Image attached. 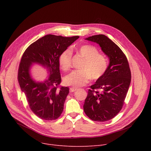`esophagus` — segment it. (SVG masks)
<instances>
[{
    "label": "esophagus",
    "instance_id": "esophagus-1",
    "mask_svg": "<svg viewBox=\"0 0 151 151\" xmlns=\"http://www.w3.org/2000/svg\"><path fill=\"white\" fill-rule=\"evenodd\" d=\"M78 89V88H70V92H75V91H76V90Z\"/></svg>",
    "mask_w": 151,
    "mask_h": 151
}]
</instances>
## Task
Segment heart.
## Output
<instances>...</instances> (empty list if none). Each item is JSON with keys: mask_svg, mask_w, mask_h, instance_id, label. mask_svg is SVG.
<instances>
[{"mask_svg": "<svg viewBox=\"0 0 151 151\" xmlns=\"http://www.w3.org/2000/svg\"><path fill=\"white\" fill-rule=\"evenodd\" d=\"M78 52L85 59L81 67L82 70H75L64 78L67 85L73 87L83 86L88 83L91 78L97 80L104 75L108 69V63L106 58L99 54L96 47L91 45H83L76 47ZM72 52L67 48L60 54L59 63L60 68L64 71L71 67Z\"/></svg>", "mask_w": 151, "mask_h": 151, "instance_id": "obj_1", "label": "heart"}]
</instances>
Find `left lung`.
Wrapping results in <instances>:
<instances>
[{
  "mask_svg": "<svg viewBox=\"0 0 151 151\" xmlns=\"http://www.w3.org/2000/svg\"><path fill=\"white\" fill-rule=\"evenodd\" d=\"M86 40L99 44L109 59L106 71L90 87L83 106L85 114L91 120L105 122L122 109L131 81V71L125 54L106 36L92 35Z\"/></svg>",
  "mask_w": 151,
  "mask_h": 151,
  "instance_id": "1",
  "label": "left lung"
}]
</instances>
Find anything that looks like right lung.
Segmentation results:
<instances>
[{
	"label": "right lung",
	"mask_w": 151,
	"mask_h": 151,
	"mask_svg": "<svg viewBox=\"0 0 151 151\" xmlns=\"http://www.w3.org/2000/svg\"><path fill=\"white\" fill-rule=\"evenodd\" d=\"M78 38L46 35L32 43L22 54L18 73V82L30 109L43 120H55L63 112L69 88L60 86L59 58ZM35 63L46 67L49 71V78L43 82H35L29 75L30 66Z\"/></svg>",
	"instance_id": "1"
}]
</instances>
